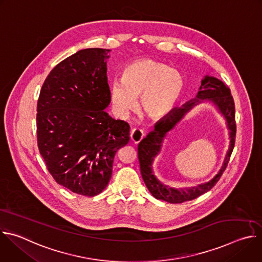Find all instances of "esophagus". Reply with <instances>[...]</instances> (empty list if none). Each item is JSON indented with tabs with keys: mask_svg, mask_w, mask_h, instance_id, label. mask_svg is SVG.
<instances>
[{
	"mask_svg": "<svg viewBox=\"0 0 262 262\" xmlns=\"http://www.w3.org/2000/svg\"><path fill=\"white\" fill-rule=\"evenodd\" d=\"M144 136H145L144 132L141 128H134L132 130V133H130V140L135 144H138V143H140L143 140Z\"/></svg>",
	"mask_w": 262,
	"mask_h": 262,
	"instance_id": "esophagus-1",
	"label": "esophagus"
}]
</instances>
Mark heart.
<instances>
[{
  "mask_svg": "<svg viewBox=\"0 0 262 262\" xmlns=\"http://www.w3.org/2000/svg\"><path fill=\"white\" fill-rule=\"evenodd\" d=\"M184 88L182 74L167 64L155 60H141L130 64L122 80L110 83L108 93L114 111L126 115L140 97L143 113L154 120L166 117L180 98Z\"/></svg>",
  "mask_w": 262,
  "mask_h": 262,
  "instance_id": "1",
  "label": "heart"
}]
</instances>
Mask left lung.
<instances>
[{
	"label": "left lung",
	"mask_w": 262,
	"mask_h": 262,
	"mask_svg": "<svg viewBox=\"0 0 262 262\" xmlns=\"http://www.w3.org/2000/svg\"><path fill=\"white\" fill-rule=\"evenodd\" d=\"M202 102L212 103L226 119L230 134L229 150L220 170L210 181L191 188L177 189L168 185L161 178L154 169V161L161 152L163 141L167 134L193 107ZM235 107L230 89L221 80L211 76H205L201 81V86L196 97L189 100L180 107L173 108L166 117L158 121L155 125V129L139 143L138 158L140 161L141 174L147 189L155 198L169 203H182L184 201H190L208 192L219 181L229 163L235 143Z\"/></svg>",
	"instance_id": "left-lung-1"
}]
</instances>
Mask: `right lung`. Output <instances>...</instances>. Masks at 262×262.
Here are the masks:
<instances>
[{"instance_id":"right-lung-1","label":"right lung","mask_w":262,"mask_h":262,"mask_svg":"<svg viewBox=\"0 0 262 262\" xmlns=\"http://www.w3.org/2000/svg\"><path fill=\"white\" fill-rule=\"evenodd\" d=\"M110 50L85 49L50 72L37 102V143L48 170L66 189L93 197L107 185L129 125L104 111Z\"/></svg>"}]
</instances>
